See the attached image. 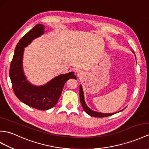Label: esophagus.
<instances>
[{
  "mask_svg": "<svg viewBox=\"0 0 149 149\" xmlns=\"http://www.w3.org/2000/svg\"><path fill=\"white\" fill-rule=\"evenodd\" d=\"M77 74L78 77H81L83 75V72L81 71H78V72H77Z\"/></svg>",
  "mask_w": 149,
  "mask_h": 149,
  "instance_id": "1",
  "label": "esophagus"
}]
</instances>
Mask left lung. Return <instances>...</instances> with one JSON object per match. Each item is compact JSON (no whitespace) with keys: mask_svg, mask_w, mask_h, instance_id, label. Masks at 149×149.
<instances>
[{"mask_svg":"<svg viewBox=\"0 0 149 149\" xmlns=\"http://www.w3.org/2000/svg\"><path fill=\"white\" fill-rule=\"evenodd\" d=\"M132 52L135 54L133 51H132ZM135 59H136V56L135 55ZM79 99H80V102H81V104L82 106V107L83 109V110L85 111V112L86 113L88 114V115L91 116L93 117H97V118H103V117H107V116H112L116 113H118L119 112H121L122 111H123L125 109V108H126V107H125L123 109L119 111L118 112H113V113H103V112H97V111H95L92 109H91L88 106H87L86 102H85V95H84V92H83V87L82 85H79Z\"/></svg>","mask_w":149,"mask_h":149,"instance_id":"8db88e82","label":"left lung"}]
</instances>
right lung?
I'll list each match as a JSON object with an SVG mask.
<instances>
[{
    "instance_id": "add662e5",
    "label": "right lung",
    "mask_w": 149,
    "mask_h": 149,
    "mask_svg": "<svg viewBox=\"0 0 149 149\" xmlns=\"http://www.w3.org/2000/svg\"><path fill=\"white\" fill-rule=\"evenodd\" d=\"M45 26L38 24L29 31L17 43L10 64L9 77L13 91L17 99L28 106L39 110H48L56 106L68 79L77 77L74 72L61 74L42 85H35L29 81L23 70L24 48L35 38L45 32Z\"/></svg>"
}]
</instances>
